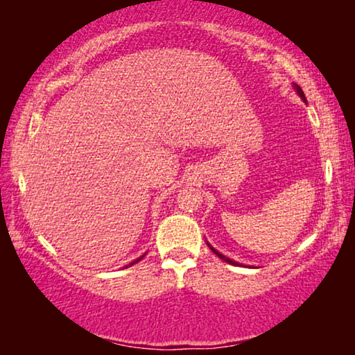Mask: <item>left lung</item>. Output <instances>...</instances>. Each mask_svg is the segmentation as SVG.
<instances>
[{
	"instance_id": "1",
	"label": "left lung",
	"mask_w": 355,
	"mask_h": 355,
	"mask_svg": "<svg viewBox=\"0 0 355 355\" xmlns=\"http://www.w3.org/2000/svg\"><path fill=\"white\" fill-rule=\"evenodd\" d=\"M295 90H297V94L300 95V98H302V100L305 101V95H304V92H302V89H300V87H299V85H295ZM210 249L213 250V254H215V255H218V257H220V259H221V260H225V261H226V263H231V265H237V263H236V261H232L231 259H227V257H225V255H221V254H220V252H218V250H215V249H213V247H211V245H210Z\"/></svg>"
}]
</instances>
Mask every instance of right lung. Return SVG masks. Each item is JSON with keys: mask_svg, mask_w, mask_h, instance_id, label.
Here are the masks:
<instances>
[{"mask_svg": "<svg viewBox=\"0 0 355 355\" xmlns=\"http://www.w3.org/2000/svg\"><path fill=\"white\" fill-rule=\"evenodd\" d=\"M142 257H144V255H142ZM142 257H140V259H137V260H134V261H132V263H129V266H132L134 263H137V261H140V260H142Z\"/></svg>", "mask_w": 355, "mask_h": 355, "instance_id": "right-lung-1", "label": "right lung"}]
</instances>
